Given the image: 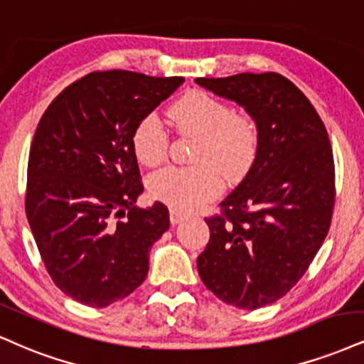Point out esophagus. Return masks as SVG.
Here are the masks:
<instances>
[{
  "label": "esophagus",
  "instance_id": "obj_1",
  "mask_svg": "<svg viewBox=\"0 0 364 364\" xmlns=\"http://www.w3.org/2000/svg\"><path fill=\"white\" fill-rule=\"evenodd\" d=\"M169 218H171V224L178 225V224H181L183 220H185L186 213H181V212H179V210L171 208V210H169Z\"/></svg>",
  "mask_w": 364,
  "mask_h": 364
}]
</instances>
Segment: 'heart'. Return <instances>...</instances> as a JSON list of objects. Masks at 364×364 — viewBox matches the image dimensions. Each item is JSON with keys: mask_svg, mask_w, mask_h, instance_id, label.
<instances>
[{"mask_svg": "<svg viewBox=\"0 0 364 364\" xmlns=\"http://www.w3.org/2000/svg\"><path fill=\"white\" fill-rule=\"evenodd\" d=\"M169 118L181 134L198 139L191 168H164L149 179V193L171 208L190 212L215 198L222 190V174L230 179L247 173L257 149L259 127L247 113L230 107L205 91L193 90L171 107ZM132 146L140 163L156 166L168 156L169 137L156 115L139 122Z\"/></svg>", "mask_w": 364, "mask_h": 364, "instance_id": "heart-1", "label": "heart"}]
</instances>
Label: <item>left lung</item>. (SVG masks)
<instances>
[{"instance_id": "8db88e82", "label": "left lung", "mask_w": 364, "mask_h": 364, "mask_svg": "<svg viewBox=\"0 0 364 364\" xmlns=\"http://www.w3.org/2000/svg\"><path fill=\"white\" fill-rule=\"evenodd\" d=\"M257 122L259 149L247 176L207 217L210 240L196 259L201 282L237 309L287 295L329 232L336 201L334 156L314 105L278 73L196 77Z\"/></svg>"}]
</instances>
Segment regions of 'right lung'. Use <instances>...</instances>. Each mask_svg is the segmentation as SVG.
Instances as JSON below:
<instances>
[{"label": "right lung", "instance_id": "right-lung-1", "mask_svg": "<svg viewBox=\"0 0 364 364\" xmlns=\"http://www.w3.org/2000/svg\"><path fill=\"white\" fill-rule=\"evenodd\" d=\"M183 82L96 71L69 85L35 130L25 212L52 282L87 307L142 284L149 249L169 229L168 207L139 208L135 127Z\"/></svg>", "mask_w": 364, "mask_h": 364}]
</instances>
